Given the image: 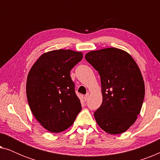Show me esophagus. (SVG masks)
I'll return each mask as SVG.
<instances>
[{
    "label": "esophagus",
    "instance_id": "esophagus-1",
    "mask_svg": "<svg viewBox=\"0 0 160 160\" xmlns=\"http://www.w3.org/2000/svg\"><path fill=\"white\" fill-rule=\"evenodd\" d=\"M88 98H89V93H87L86 95H84V99L85 101H86V100H87V99H88Z\"/></svg>",
    "mask_w": 160,
    "mask_h": 160
}]
</instances>
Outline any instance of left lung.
Listing matches in <instances>:
<instances>
[{"mask_svg":"<svg viewBox=\"0 0 160 160\" xmlns=\"http://www.w3.org/2000/svg\"><path fill=\"white\" fill-rule=\"evenodd\" d=\"M100 76L102 102L94 113L98 125L109 134L125 132L137 119L145 95L138 66L128 52L107 48L86 54Z\"/></svg>","mask_w":160,"mask_h":160,"instance_id":"left-lung-1","label":"left lung"}]
</instances>
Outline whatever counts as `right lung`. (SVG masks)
<instances>
[{"label": "right lung", "mask_w": 160, "mask_h": 160, "mask_svg": "<svg viewBox=\"0 0 160 160\" xmlns=\"http://www.w3.org/2000/svg\"><path fill=\"white\" fill-rule=\"evenodd\" d=\"M82 58V52L54 50L42 54L28 73L26 93L30 108L49 132L66 130L82 110L70 72Z\"/></svg>", "instance_id": "1"}]
</instances>
